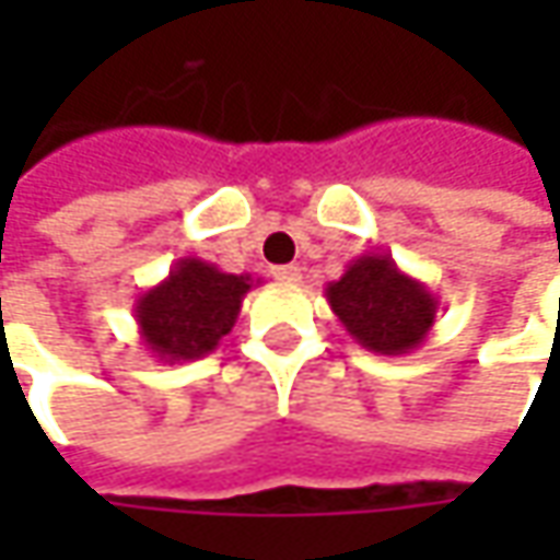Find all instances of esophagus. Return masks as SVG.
<instances>
[{
    "mask_svg": "<svg viewBox=\"0 0 560 560\" xmlns=\"http://www.w3.org/2000/svg\"><path fill=\"white\" fill-rule=\"evenodd\" d=\"M270 277H273L277 283H299V280H302V268H299V265H283V268L270 270Z\"/></svg>",
    "mask_w": 560,
    "mask_h": 560,
    "instance_id": "34e87169",
    "label": "esophagus"
}]
</instances>
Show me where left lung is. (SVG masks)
<instances>
[{"label": "left lung", "mask_w": 560, "mask_h": 560, "mask_svg": "<svg viewBox=\"0 0 560 560\" xmlns=\"http://www.w3.org/2000/svg\"><path fill=\"white\" fill-rule=\"evenodd\" d=\"M327 302L346 334L376 355H408L430 336L440 299L398 268L393 255L368 252L327 283Z\"/></svg>", "instance_id": "obj_1"}]
</instances>
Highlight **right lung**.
Segmentation results:
<instances>
[{"label": "right lung", "mask_w": 560, "mask_h": 560, "mask_svg": "<svg viewBox=\"0 0 560 560\" xmlns=\"http://www.w3.org/2000/svg\"><path fill=\"white\" fill-rule=\"evenodd\" d=\"M261 280L226 273L202 258H180L162 283L137 299V327L145 352L164 364L196 361L221 346L243 308V299Z\"/></svg>", "instance_id": "add662e5"}]
</instances>
